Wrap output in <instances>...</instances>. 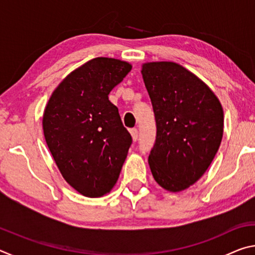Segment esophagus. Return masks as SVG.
I'll return each mask as SVG.
<instances>
[{
	"label": "esophagus",
	"mask_w": 255,
	"mask_h": 255,
	"mask_svg": "<svg viewBox=\"0 0 255 255\" xmlns=\"http://www.w3.org/2000/svg\"><path fill=\"white\" fill-rule=\"evenodd\" d=\"M130 135H131L132 140H133V141H136V140H137V138H138V130H137L136 128H132V129H130Z\"/></svg>",
	"instance_id": "1"
}]
</instances>
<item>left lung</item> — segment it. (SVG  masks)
<instances>
[{
	"instance_id": "left-lung-1",
	"label": "left lung",
	"mask_w": 255,
	"mask_h": 255,
	"mask_svg": "<svg viewBox=\"0 0 255 255\" xmlns=\"http://www.w3.org/2000/svg\"><path fill=\"white\" fill-rule=\"evenodd\" d=\"M141 75L156 120L148 156L153 178L170 192L199 180L222 143L224 111L204 81L174 62H149Z\"/></svg>"
}]
</instances>
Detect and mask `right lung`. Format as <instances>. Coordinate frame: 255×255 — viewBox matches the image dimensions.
I'll use <instances>...</instances> for the list:
<instances>
[{"instance_id": "add662e5", "label": "right lung", "mask_w": 255, "mask_h": 255, "mask_svg": "<svg viewBox=\"0 0 255 255\" xmlns=\"http://www.w3.org/2000/svg\"><path fill=\"white\" fill-rule=\"evenodd\" d=\"M131 70L97 57L71 72L51 93L42 116L47 146L66 182L89 198L109 193L131 145L109 93Z\"/></svg>"}]
</instances>
